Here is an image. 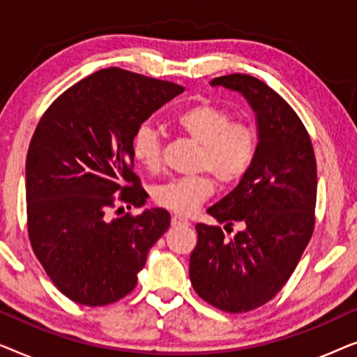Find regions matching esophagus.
Segmentation results:
<instances>
[{"mask_svg":"<svg viewBox=\"0 0 357 357\" xmlns=\"http://www.w3.org/2000/svg\"><path fill=\"white\" fill-rule=\"evenodd\" d=\"M172 226L174 227H177V226H188V221L185 218L177 216V214H175V216H172Z\"/></svg>","mask_w":357,"mask_h":357,"instance_id":"1","label":"esophagus"}]
</instances>
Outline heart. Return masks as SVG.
Returning a JSON list of instances; mask_svg holds the SVG:
<instances>
[{"mask_svg":"<svg viewBox=\"0 0 357 357\" xmlns=\"http://www.w3.org/2000/svg\"><path fill=\"white\" fill-rule=\"evenodd\" d=\"M175 125L202 151L198 169L209 170L221 183H237L245 177L257 155V135L243 121H234L221 105L203 102L175 116ZM131 153L141 167L154 172L162 164V139L153 125L143 123L135 131ZM214 182L208 174L170 178L154 190V202L177 214H192L211 197Z\"/></svg>","mask_w":357,"mask_h":357,"instance_id":"obj_1","label":"heart"}]
</instances>
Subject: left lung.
Segmentation results:
<instances>
[{"label": "left lung", "instance_id": "8db88e82", "mask_svg": "<svg viewBox=\"0 0 357 357\" xmlns=\"http://www.w3.org/2000/svg\"><path fill=\"white\" fill-rule=\"evenodd\" d=\"M245 97L255 112L258 144L248 174L208 208L219 226L198 222L190 255V281L208 304L242 314L271 301L296 270L315 224L317 162L310 136L292 107L265 82L248 75L214 77Z\"/></svg>", "mask_w": 357, "mask_h": 357}]
</instances>
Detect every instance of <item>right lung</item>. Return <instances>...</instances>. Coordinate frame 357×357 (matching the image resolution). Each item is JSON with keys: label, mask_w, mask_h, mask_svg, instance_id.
I'll use <instances>...</instances> for the list:
<instances>
[{"label": "right lung", "mask_w": 357, "mask_h": 357, "mask_svg": "<svg viewBox=\"0 0 357 357\" xmlns=\"http://www.w3.org/2000/svg\"><path fill=\"white\" fill-rule=\"evenodd\" d=\"M183 91L105 68L63 92L38 121L26 160L29 238L53 284L73 302L100 307L123 299L169 229L162 208L115 219L109 211L119 203H146L131 141L144 120Z\"/></svg>", "instance_id": "add662e5"}]
</instances>
